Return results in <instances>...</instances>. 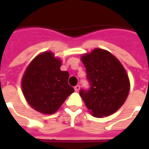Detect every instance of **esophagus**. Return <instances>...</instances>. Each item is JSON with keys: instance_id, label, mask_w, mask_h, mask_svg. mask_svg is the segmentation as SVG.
<instances>
[{"instance_id": "1", "label": "esophagus", "mask_w": 149, "mask_h": 149, "mask_svg": "<svg viewBox=\"0 0 149 149\" xmlns=\"http://www.w3.org/2000/svg\"><path fill=\"white\" fill-rule=\"evenodd\" d=\"M74 89L76 92H78V91L80 90V85H76L74 87Z\"/></svg>"}]
</instances>
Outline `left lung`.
I'll return each instance as SVG.
<instances>
[{
  "instance_id": "obj_1",
  "label": "left lung",
  "mask_w": 149,
  "mask_h": 149,
  "mask_svg": "<svg viewBox=\"0 0 149 149\" xmlns=\"http://www.w3.org/2000/svg\"><path fill=\"white\" fill-rule=\"evenodd\" d=\"M81 61L90 84L88 90L80 91L85 105L95 117L112 115L124 104L130 89L125 68L112 53L101 49L84 54Z\"/></svg>"
}]
</instances>
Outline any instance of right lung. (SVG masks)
<instances>
[{
	"mask_svg": "<svg viewBox=\"0 0 149 149\" xmlns=\"http://www.w3.org/2000/svg\"><path fill=\"white\" fill-rule=\"evenodd\" d=\"M61 61L52 52L37 56L24 72L21 87L33 109L44 114L55 113L74 92L68 83L69 73L61 71Z\"/></svg>",
	"mask_w": 149,
	"mask_h": 149,
	"instance_id": "1",
	"label": "right lung"
}]
</instances>
